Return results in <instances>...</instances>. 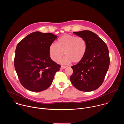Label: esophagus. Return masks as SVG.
I'll return each mask as SVG.
<instances>
[{
  "label": "esophagus",
  "instance_id": "1",
  "mask_svg": "<svg viewBox=\"0 0 124 124\" xmlns=\"http://www.w3.org/2000/svg\"><path fill=\"white\" fill-rule=\"evenodd\" d=\"M66 67H67V66H63V65H62V66H61V69H64L66 68Z\"/></svg>",
  "mask_w": 124,
  "mask_h": 124
}]
</instances>
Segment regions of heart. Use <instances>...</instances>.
Returning <instances> with one entry per match:
<instances>
[{
	"label": "heart",
	"instance_id": "heart-1",
	"mask_svg": "<svg viewBox=\"0 0 124 124\" xmlns=\"http://www.w3.org/2000/svg\"><path fill=\"white\" fill-rule=\"evenodd\" d=\"M87 50L86 41L82 37L71 35H65L60 37L57 44L52 43L49 47V54L54 61L59 60L63 55L66 56L59 61L61 64H67L71 62L78 63L85 57Z\"/></svg>",
	"mask_w": 124,
	"mask_h": 124
}]
</instances>
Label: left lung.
<instances>
[{"label": "left lung", "instance_id": "obj_1", "mask_svg": "<svg viewBox=\"0 0 124 124\" xmlns=\"http://www.w3.org/2000/svg\"><path fill=\"white\" fill-rule=\"evenodd\" d=\"M85 39L86 55L81 61L72 66L73 74L70 80L77 89L90 92L102 84L110 63L109 51L106 44L94 32L89 30L74 32Z\"/></svg>", "mask_w": 124, "mask_h": 124}]
</instances>
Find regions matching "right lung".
<instances>
[{"label":"right lung","instance_id":"right-lung-1","mask_svg":"<svg viewBox=\"0 0 124 124\" xmlns=\"http://www.w3.org/2000/svg\"><path fill=\"white\" fill-rule=\"evenodd\" d=\"M57 36L51 33H31L17 44L14 66L19 80L26 89L40 92L52 82L61 66L53 61L49 47Z\"/></svg>","mask_w":124,"mask_h":124}]
</instances>
